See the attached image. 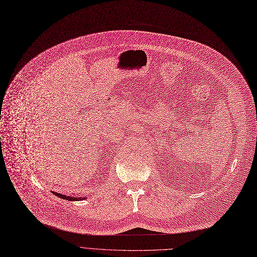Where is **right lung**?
<instances>
[{
	"label": "right lung",
	"instance_id": "obj_1",
	"mask_svg": "<svg viewBox=\"0 0 257 257\" xmlns=\"http://www.w3.org/2000/svg\"><path fill=\"white\" fill-rule=\"evenodd\" d=\"M52 193L53 194H55L56 196H58V197H61V199H64V200H67V201H71V202H73V201H82V200H86V197L84 196V197H74V196H69V195H65V194H62V193H57V192H54V191H52Z\"/></svg>",
	"mask_w": 257,
	"mask_h": 257
}]
</instances>
